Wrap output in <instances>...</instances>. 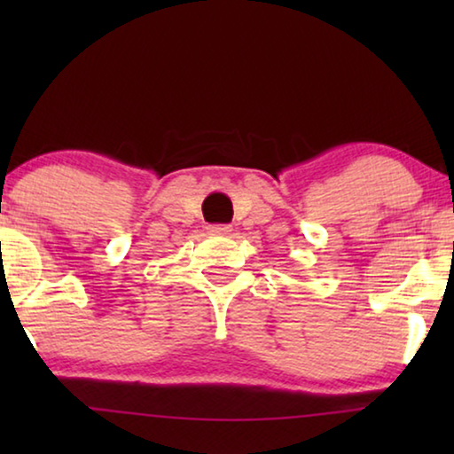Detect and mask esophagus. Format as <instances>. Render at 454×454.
<instances>
[{
	"label": "esophagus",
	"mask_w": 454,
	"mask_h": 454,
	"mask_svg": "<svg viewBox=\"0 0 454 454\" xmlns=\"http://www.w3.org/2000/svg\"><path fill=\"white\" fill-rule=\"evenodd\" d=\"M229 231H231V227L229 225H210L208 227L210 235H229Z\"/></svg>",
	"instance_id": "esophagus-1"
}]
</instances>
